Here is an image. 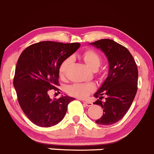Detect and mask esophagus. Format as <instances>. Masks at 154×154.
<instances>
[{
	"label": "esophagus",
	"mask_w": 154,
	"mask_h": 154,
	"mask_svg": "<svg viewBox=\"0 0 154 154\" xmlns=\"http://www.w3.org/2000/svg\"><path fill=\"white\" fill-rule=\"evenodd\" d=\"M84 104L86 106H88V107H90V106H92L93 103H91V102H87V101H84L83 102Z\"/></svg>",
	"instance_id": "obj_1"
}]
</instances>
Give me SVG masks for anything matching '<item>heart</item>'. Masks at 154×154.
Returning a JSON list of instances; mask_svg holds the SVG:
<instances>
[{
	"instance_id": "heart-1",
	"label": "heart",
	"mask_w": 154,
	"mask_h": 154,
	"mask_svg": "<svg viewBox=\"0 0 154 154\" xmlns=\"http://www.w3.org/2000/svg\"><path fill=\"white\" fill-rule=\"evenodd\" d=\"M81 57L85 64L92 70H97L101 64V56L92 49H88L81 54ZM72 60L66 58L60 65L58 72L60 78H64L67 72L68 69L71 64ZM94 91V86L92 84H73L66 88V93L72 97L84 99L88 97L91 92Z\"/></svg>"
}]
</instances>
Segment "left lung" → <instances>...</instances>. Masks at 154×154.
I'll list each match as a JSON object with an SVG mask.
<instances>
[{"instance_id":"8db88e82","label":"left lung","mask_w":154,"mask_h":154,"mask_svg":"<svg viewBox=\"0 0 154 154\" xmlns=\"http://www.w3.org/2000/svg\"><path fill=\"white\" fill-rule=\"evenodd\" d=\"M90 45L100 49L109 62V72L101 87L94 94L100 100L94 104L103 109V115L96 123L111 125L119 121L130 108L138 85V68L129 50L112 39H103ZM106 97L105 102L101 100Z\"/></svg>"}]
</instances>
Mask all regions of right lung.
<instances>
[{
  "mask_svg": "<svg viewBox=\"0 0 154 154\" xmlns=\"http://www.w3.org/2000/svg\"><path fill=\"white\" fill-rule=\"evenodd\" d=\"M79 47V42L43 41L30 45L21 54L13 85L21 109L36 126L50 127L60 123L68 104L75 100L66 95L52 100L48 92L57 89L60 65Z\"/></svg>",
  "mask_w": 154,
  "mask_h": 154,
  "instance_id": "1",
  "label": "right lung"
}]
</instances>
